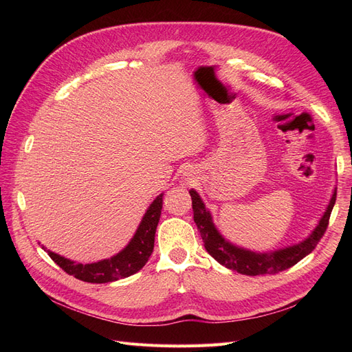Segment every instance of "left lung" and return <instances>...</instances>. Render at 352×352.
Listing matches in <instances>:
<instances>
[{
  "mask_svg": "<svg viewBox=\"0 0 352 352\" xmlns=\"http://www.w3.org/2000/svg\"><path fill=\"white\" fill-rule=\"evenodd\" d=\"M189 194L190 198H192L194 221L198 228L202 242H204L207 252L221 265H225V267L247 276L276 274L292 267L298 261H301L305 255L310 254L317 247V243L323 238L324 232L329 226L330 212H332L336 201L335 192L332 199H330V204L324 212V216L322 217L320 223H318L310 238L301 243L294 245V247L285 248L280 251L258 254L233 247L228 241L223 239L214 225H212L210 212L206 210V206L202 204L199 195L194 189H190Z\"/></svg>",
  "mask_w": 352,
  "mask_h": 352,
  "instance_id": "8db88e82",
  "label": "left lung"
}]
</instances>
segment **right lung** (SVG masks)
<instances>
[{"label":"right lung","mask_w":352,"mask_h":352,"mask_svg":"<svg viewBox=\"0 0 352 352\" xmlns=\"http://www.w3.org/2000/svg\"><path fill=\"white\" fill-rule=\"evenodd\" d=\"M163 208V194L158 195L138 228L133 239L114 257L91 264H76L61 255L47 251L51 260L67 274L88 283H109L140 272L154 250V236Z\"/></svg>","instance_id":"1"}]
</instances>
